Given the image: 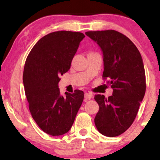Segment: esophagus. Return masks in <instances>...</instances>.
<instances>
[{"label": "esophagus", "mask_w": 160, "mask_h": 160, "mask_svg": "<svg viewBox=\"0 0 160 160\" xmlns=\"http://www.w3.org/2000/svg\"><path fill=\"white\" fill-rule=\"evenodd\" d=\"M84 97H85V99L86 101L90 100V99L92 98V95L89 92H86L85 94H84Z\"/></svg>", "instance_id": "esophagus-1"}]
</instances>
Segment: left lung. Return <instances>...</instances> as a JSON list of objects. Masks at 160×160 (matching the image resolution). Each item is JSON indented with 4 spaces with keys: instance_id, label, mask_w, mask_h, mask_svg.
Segmentation results:
<instances>
[{
    "instance_id": "8db88e82",
    "label": "left lung",
    "mask_w": 160,
    "mask_h": 160,
    "mask_svg": "<svg viewBox=\"0 0 160 160\" xmlns=\"http://www.w3.org/2000/svg\"><path fill=\"white\" fill-rule=\"evenodd\" d=\"M103 52V80L113 89L106 98L95 95L99 105L95 117L97 129L108 137H116L133 123L146 91V78L140 52L132 40L114 30L87 32Z\"/></svg>"
}]
</instances>
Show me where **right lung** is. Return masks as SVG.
I'll list each match as a JSON object with an SVG mask.
<instances>
[{"mask_svg":"<svg viewBox=\"0 0 160 160\" xmlns=\"http://www.w3.org/2000/svg\"><path fill=\"white\" fill-rule=\"evenodd\" d=\"M84 38L70 31L49 33L37 42L25 61L23 83L29 111L40 129L52 136L71 129L83 101V92L78 89L62 96L58 84Z\"/></svg>","mask_w":160,"mask_h":160,"instance_id":"obj_1","label":"right lung"}]
</instances>
